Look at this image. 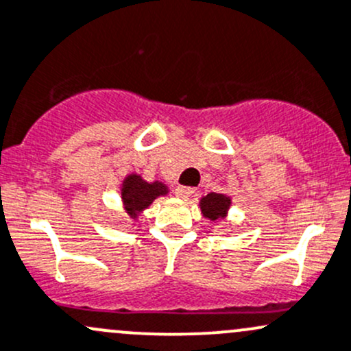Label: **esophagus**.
Listing matches in <instances>:
<instances>
[{"label": "esophagus", "instance_id": "obj_1", "mask_svg": "<svg viewBox=\"0 0 351 351\" xmlns=\"http://www.w3.org/2000/svg\"><path fill=\"white\" fill-rule=\"evenodd\" d=\"M193 193H195V190L190 186H176V190H175V195L178 198H182V200H186V198H190Z\"/></svg>", "mask_w": 351, "mask_h": 351}]
</instances>
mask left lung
<instances>
[{
	"label": "left lung",
	"instance_id": "obj_1",
	"mask_svg": "<svg viewBox=\"0 0 351 351\" xmlns=\"http://www.w3.org/2000/svg\"><path fill=\"white\" fill-rule=\"evenodd\" d=\"M230 205L232 198L225 193H213L212 191V193L200 198V210L205 219H208L210 222H217V220L225 219Z\"/></svg>",
	"mask_w": 351,
	"mask_h": 351
}]
</instances>
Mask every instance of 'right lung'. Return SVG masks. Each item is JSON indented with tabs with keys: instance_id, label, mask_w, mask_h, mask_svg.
I'll use <instances>...</instances> for the list:
<instances>
[{
	"instance_id": "obj_1",
	"label": "right lung",
	"mask_w": 351,
	"mask_h": 351,
	"mask_svg": "<svg viewBox=\"0 0 351 351\" xmlns=\"http://www.w3.org/2000/svg\"><path fill=\"white\" fill-rule=\"evenodd\" d=\"M168 186L161 182H146L138 173H129L121 185V200L131 219H138L139 213L146 210L158 197L168 195Z\"/></svg>"
}]
</instances>
